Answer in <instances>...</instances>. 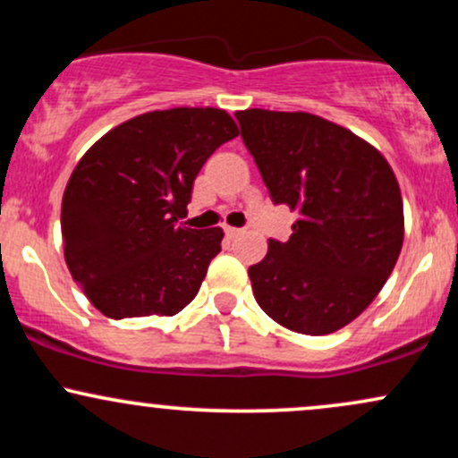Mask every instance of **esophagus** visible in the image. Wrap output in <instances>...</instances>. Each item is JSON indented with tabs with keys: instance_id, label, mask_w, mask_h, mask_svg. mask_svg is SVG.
<instances>
[{
	"instance_id": "34e87169",
	"label": "esophagus",
	"mask_w": 458,
	"mask_h": 458,
	"mask_svg": "<svg viewBox=\"0 0 458 458\" xmlns=\"http://www.w3.org/2000/svg\"><path fill=\"white\" fill-rule=\"evenodd\" d=\"M225 236H230V239H234V236L236 234H239L241 233V230L239 228H233V225H225Z\"/></svg>"
}]
</instances>
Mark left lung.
I'll list each match as a JSON object with an SVG mask.
<instances>
[{
	"mask_svg": "<svg viewBox=\"0 0 458 458\" xmlns=\"http://www.w3.org/2000/svg\"><path fill=\"white\" fill-rule=\"evenodd\" d=\"M276 204L299 211L286 243L250 267L259 306L308 335L343 329L379 295L401 256L403 198L390 163L349 129L308 112H236Z\"/></svg>",
	"mask_w": 458,
	"mask_h": 458,
	"instance_id": "left-lung-1",
	"label": "left lung"
}]
</instances>
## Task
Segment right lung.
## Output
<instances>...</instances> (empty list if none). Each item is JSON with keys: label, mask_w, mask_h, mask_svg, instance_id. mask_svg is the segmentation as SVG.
Segmentation results:
<instances>
[{"label": "right lung", "mask_w": 458, "mask_h": 458, "mask_svg": "<svg viewBox=\"0 0 458 458\" xmlns=\"http://www.w3.org/2000/svg\"><path fill=\"white\" fill-rule=\"evenodd\" d=\"M236 135L224 109H157L114 127L79 159L62 198V241L72 280L98 312L174 317L198 295L224 230L178 219L198 172Z\"/></svg>", "instance_id": "obj_1"}]
</instances>
